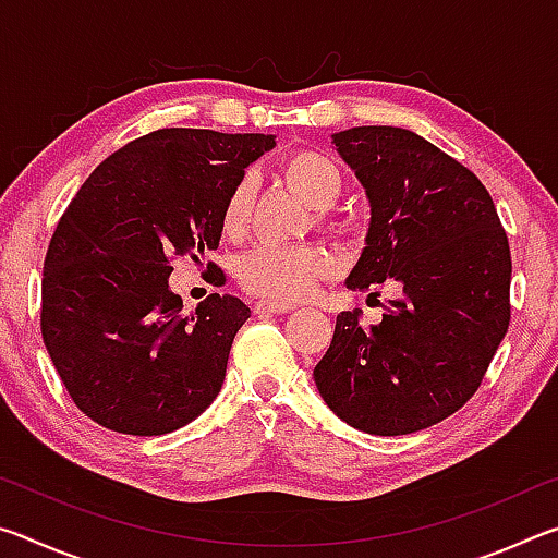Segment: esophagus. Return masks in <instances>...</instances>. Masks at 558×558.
<instances>
[{
	"label": "esophagus",
	"instance_id": "esophagus-1",
	"mask_svg": "<svg viewBox=\"0 0 558 558\" xmlns=\"http://www.w3.org/2000/svg\"><path fill=\"white\" fill-rule=\"evenodd\" d=\"M295 305H290V302H278V300H258L256 302V313L258 315H280V313H290V310Z\"/></svg>",
	"mask_w": 558,
	"mask_h": 558
}]
</instances>
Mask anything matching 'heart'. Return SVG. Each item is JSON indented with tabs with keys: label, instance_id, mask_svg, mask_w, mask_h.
I'll use <instances>...</instances> for the list:
<instances>
[{
	"label": "heart",
	"instance_id": "heart-1",
	"mask_svg": "<svg viewBox=\"0 0 558 558\" xmlns=\"http://www.w3.org/2000/svg\"><path fill=\"white\" fill-rule=\"evenodd\" d=\"M282 174L300 189L319 209H327L342 194V174L337 165L315 149H298L286 157ZM253 184L248 177L235 182L226 196L221 211V229L226 235H241L251 219ZM325 253L305 245H258L245 253L235 266L241 286L253 295L272 300H300L313 292L317 280L325 276Z\"/></svg>",
	"mask_w": 558,
	"mask_h": 558
}]
</instances>
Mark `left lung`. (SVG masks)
<instances>
[{"instance_id":"obj_1","label":"left lung","mask_w":558,"mask_h":558,"mask_svg":"<svg viewBox=\"0 0 558 558\" xmlns=\"http://www.w3.org/2000/svg\"><path fill=\"white\" fill-rule=\"evenodd\" d=\"M372 219L349 290L401 286L381 323L337 315L315 384L339 418L372 436H405L456 413L509 327L512 256L493 196L468 167L411 130L335 132ZM374 295V292H372Z\"/></svg>"}]
</instances>
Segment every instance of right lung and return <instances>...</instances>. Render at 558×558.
Wrapping results in <instances>:
<instances>
[{"label":"right lung","instance_id":"right-lung-1","mask_svg":"<svg viewBox=\"0 0 558 558\" xmlns=\"http://www.w3.org/2000/svg\"><path fill=\"white\" fill-rule=\"evenodd\" d=\"M276 135L165 128L96 167L44 260L41 335L73 403L125 436H165L219 396L251 307L214 295L184 313L169 260L219 248L223 202Z\"/></svg>","mask_w":558,"mask_h":558}]
</instances>
